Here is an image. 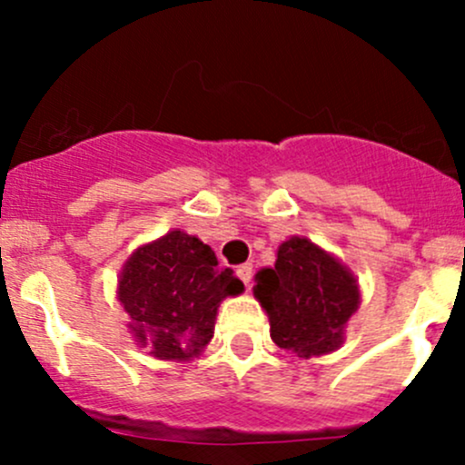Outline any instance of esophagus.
<instances>
[{
  "label": "esophagus",
  "instance_id": "esophagus-1",
  "mask_svg": "<svg viewBox=\"0 0 465 465\" xmlns=\"http://www.w3.org/2000/svg\"><path fill=\"white\" fill-rule=\"evenodd\" d=\"M236 274H238V279H241L242 283L250 288V283H252V265H250V262H245V265H238Z\"/></svg>",
  "mask_w": 465,
  "mask_h": 465
}]
</instances>
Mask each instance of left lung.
<instances>
[{
	"label": "left lung",
	"instance_id": "obj_1",
	"mask_svg": "<svg viewBox=\"0 0 465 465\" xmlns=\"http://www.w3.org/2000/svg\"><path fill=\"white\" fill-rule=\"evenodd\" d=\"M254 297L270 320V337L299 358H320L344 344V328L360 308V285L335 254L306 236H290L274 267L254 276Z\"/></svg>",
	"mask_w": 465,
	"mask_h": 465
}]
</instances>
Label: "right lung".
<instances>
[{"mask_svg":"<svg viewBox=\"0 0 465 465\" xmlns=\"http://www.w3.org/2000/svg\"><path fill=\"white\" fill-rule=\"evenodd\" d=\"M242 290L232 270L218 267L209 245L173 229L128 256L116 299L139 349L166 362H189L213 337L220 303Z\"/></svg>","mask_w":465,"mask_h":465,"instance_id":"obj_1","label":"right lung"}]
</instances>
